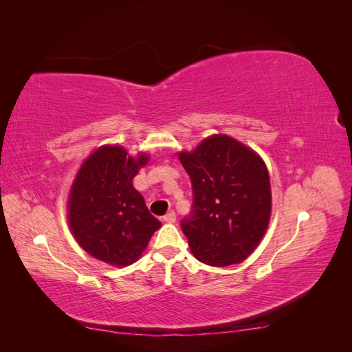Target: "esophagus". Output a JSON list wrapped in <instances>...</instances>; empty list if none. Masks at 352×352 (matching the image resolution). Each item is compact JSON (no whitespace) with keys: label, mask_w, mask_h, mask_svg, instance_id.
I'll return each mask as SVG.
<instances>
[{"label":"esophagus","mask_w":352,"mask_h":352,"mask_svg":"<svg viewBox=\"0 0 352 352\" xmlns=\"http://www.w3.org/2000/svg\"><path fill=\"white\" fill-rule=\"evenodd\" d=\"M175 219H177V216H175V212H168L166 214L163 216V221L164 222H168V223H174L175 222Z\"/></svg>","instance_id":"esophagus-1"}]
</instances>
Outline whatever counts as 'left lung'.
Here are the masks:
<instances>
[{
  "label": "left lung",
  "mask_w": 352,
  "mask_h": 352,
  "mask_svg": "<svg viewBox=\"0 0 352 352\" xmlns=\"http://www.w3.org/2000/svg\"><path fill=\"white\" fill-rule=\"evenodd\" d=\"M178 157L192 182V212L182 221L192 254L210 266L241 263L256 250L271 218L263 160L223 134Z\"/></svg>",
  "instance_id": "1"
}]
</instances>
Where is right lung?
I'll list each match as a JSON object with an SVG mask.
<instances>
[{"mask_svg": "<svg viewBox=\"0 0 352 352\" xmlns=\"http://www.w3.org/2000/svg\"><path fill=\"white\" fill-rule=\"evenodd\" d=\"M146 159L139 155L134 160L121 146H101L80 168L68 218L72 234L92 257L129 266L162 227L131 183Z\"/></svg>", "mask_w": 352, "mask_h": 352, "instance_id": "1", "label": "right lung"}]
</instances>
